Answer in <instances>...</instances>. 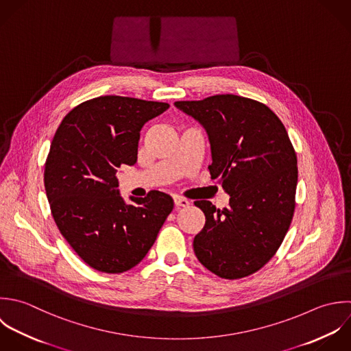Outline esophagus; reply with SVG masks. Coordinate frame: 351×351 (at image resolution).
<instances>
[{"label": "esophagus", "mask_w": 351, "mask_h": 351, "mask_svg": "<svg viewBox=\"0 0 351 351\" xmlns=\"http://www.w3.org/2000/svg\"><path fill=\"white\" fill-rule=\"evenodd\" d=\"M173 202H175V205H176L178 208H186V206L190 205V201L186 199V198H183V197H175V198H173Z\"/></svg>", "instance_id": "34e87169"}]
</instances>
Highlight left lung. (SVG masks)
I'll return each mask as SVG.
<instances>
[{"instance_id": "8db88e82", "label": "left lung", "mask_w": 351, "mask_h": 351, "mask_svg": "<svg viewBox=\"0 0 351 351\" xmlns=\"http://www.w3.org/2000/svg\"><path fill=\"white\" fill-rule=\"evenodd\" d=\"M175 106L206 130L209 172L230 194L224 209L194 202L206 219L194 253L223 279L246 278L275 256L291 224L298 182L293 143L280 119L250 98L219 94Z\"/></svg>"}]
</instances>
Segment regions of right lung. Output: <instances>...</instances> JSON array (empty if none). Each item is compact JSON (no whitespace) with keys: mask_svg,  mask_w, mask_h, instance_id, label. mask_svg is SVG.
Here are the masks:
<instances>
[{"mask_svg":"<svg viewBox=\"0 0 351 351\" xmlns=\"http://www.w3.org/2000/svg\"><path fill=\"white\" fill-rule=\"evenodd\" d=\"M165 102L104 95L73 108L61 121L45 164L53 219L75 253L93 269L121 274L138 265L173 209L153 190L145 198L119 193L117 171L138 158L141 130Z\"/></svg>","mask_w":351,"mask_h":351,"instance_id":"1","label":"right lung"}]
</instances>
